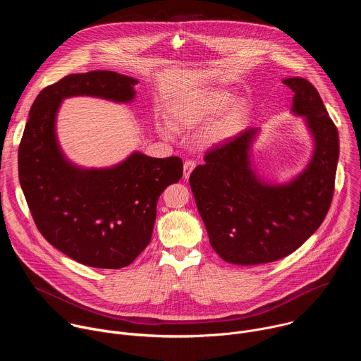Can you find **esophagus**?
I'll return each mask as SVG.
<instances>
[{
    "instance_id": "34e87169",
    "label": "esophagus",
    "mask_w": 361,
    "mask_h": 361,
    "mask_svg": "<svg viewBox=\"0 0 361 361\" xmlns=\"http://www.w3.org/2000/svg\"><path fill=\"white\" fill-rule=\"evenodd\" d=\"M195 167V161L194 160H185L184 161V178H188L191 171L194 170Z\"/></svg>"
}]
</instances>
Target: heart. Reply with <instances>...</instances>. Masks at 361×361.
<instances>
[{
    "label": "heart",
    "instance_id": "heart-1",
    "mask_svg": "<svg viewBox=\"0 0 361 361\" xmlns=\"http://www.w3.org/2000/svg\"><path fill=\"white\" fill-rule=\"evenodd\" d=\"M230 101L231 95L226 91H207L195 95L174 113L173 127L194 128L219 114L204 133L202 140L207 144L220 142L234 135L247 116V106L243 101Z\"/></svg>",
    "mask_w": 361,
    "mask_h": 361
}]
</instances>
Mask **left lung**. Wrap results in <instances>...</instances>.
I'll use <instances>...</instances> for the list:
<instances>
[{"instance_id": "obj_1", "label": "left lung", "mask_w": 361, "mask_h": 361, "mask_svg": "<svg viewBox=\"0 0 361 361\" xmlns=\"http://www.w3.org/2000/svg\"><path fill=\"white\" fill-rule=\"evenodd\" d=\"M293 92V113L304 116L316 141L308 167L286 185H269L250 167L257 128L210 149L194 169L190 187L210 244L227 263H271L295 251L323 223L334 194L338 133L314 85L283 80Z\"/></svg>"}]
</instances>
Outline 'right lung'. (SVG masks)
<instances>
[{"mask_svg": "<svg viewBox=\"0 0 361 361\" xmlns=\"http://www.w3.org/2000/svg\"><path fill=\"white\" fill-rule=\"evenodd\" d=\"M137 82L114 71L61 78L37 95L20 142L18 177L37 228L84 266L116 270L131 264L151 240L161 192L183 177L180 157L134 152L113 169L82 170L59 148L56 116L64 98L128 102Z\"/></svg>", "mask_w": 361, "mask_h": 361, "instance_id": "obj_1", "label": "right lung"}]
</instances>
